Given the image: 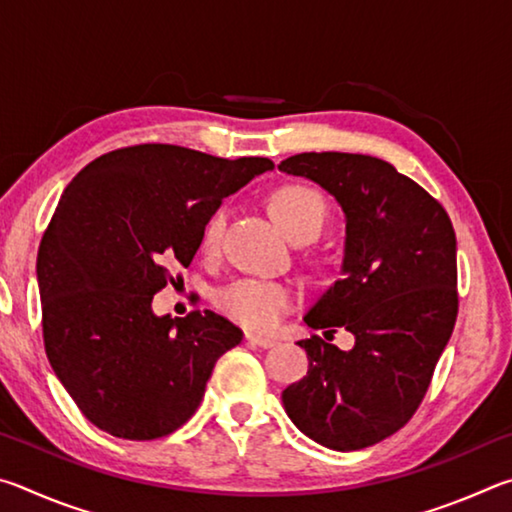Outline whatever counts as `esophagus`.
I'll list each match as a JSON object with an SVG mask.
<instances>
[{"label":"esophagus","mask_w":512,"mask_h":512,"mask_svg":"<svg viewBox=\"0 0 512 512\" xmlns=\"http://www.w3.org/2000/svg\"><path fill=\"white\" fill-rule=\"evenodd\" d=\"M246 341L257 345V348H273L275 339H266V336H259L255 332H246Z\"/></svg>","instance_id":"34e87169"}]
</instances>
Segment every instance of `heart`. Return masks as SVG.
<instances>
[{
    "mask_svg": "<svg viewBox=\"0 0 512 512\" xmlns=\"http://www.w3.org/2000/svg\"><path fill=\"white\" fill-rule=\"evenodd\" d=\"M271 212L287 237L298 241H314L325 228L327 205L323 196L305 185H287L271 196ZM225 225V210L219 207L210 214L203 228V248L214 250L219 246ZM296 302L293 291L282 282L259 280V277H241L216 293V305L237 323L268 329L273 327L284 311Z\"/></svg>",
    "mask_w": 512,
    "mask_h": 512,
    "instance_id": "1",
    "label": "heart"
}]
</instances>
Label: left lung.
Listing matches in <instances>:
<instances>
[{
    "mask_svg": "<svg viewBox=\"0 0 512 512\" xmlns=\"http://www.w3.org/2000/svg\"><path fill=\"white\" fill-rule=\"evenodd\" d=\"M277 169L314 180L341 205V277L305 323L354 336L352 350L298 341L309 370L282 404L318 445L354 452L402 429L427 393L458 314L456 235L436 198L372 155L300 153Z\"/></svg>",
    "mask_w": 512,
    "mask_h": 512,
    "instance_id": "obj_1",
    "label": "left lung"
}]
</instances>
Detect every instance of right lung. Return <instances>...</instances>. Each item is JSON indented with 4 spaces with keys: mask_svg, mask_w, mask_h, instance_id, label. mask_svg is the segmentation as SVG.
<instances>
[{
    "mask_svg": "<svg viewBox=\"0 0 512 512\" xmlns=\"http://www.w3.org/2000/svg\"><path fill=\"white\" fill-rule=\"evenodd\" d=\"M268 158L140 144L92 160L65 187L38 248L47 359L94 427L126 440L192 418L216 359L244 332L214 311L155 316L153 296L189 266L210 214Z\"/></svg>",
    "mask_w": 512,
    "mask_h": 512,
    "instance_id": "1",
    "label": "right lung"
}]
</instances>
